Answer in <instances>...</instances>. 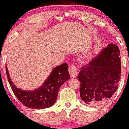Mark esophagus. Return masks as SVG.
<instances>
[{"label": "esophagus", "mask_w": 129, "mask_h": 129, "mask_svg": "<svg viewBox=\"0 0 129 129\" xmlns=\"http://www.w3.org/2000/svg\"><path fill=\"white\" fill-rule=\"evenodd\" d=\"M69 72L70 75L72 78L75 77L77 75V68L75 66H71L69 68Z\"/></svg>", "instance_id": "1"}]
</instances>
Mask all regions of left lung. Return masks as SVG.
Masks as SVG:
<instances>
[{
    "instance_id": "left-lung-1",
    "label": "left lung",
    "mask_w": 129,
    "mask_h": 129,
    "mask_svg": "<svg viewBox=\"0 0 129 129\" xmlns=\"http://www.w3.org/2000/svg\"><path fill=\"white\" fill-rule=\"evenodd\" d=\"M120 50L117 45L109 44L99 55L81 67L80 96L85 104H103L116 92L121 75Z\"/></svg>"
}]
</instances>
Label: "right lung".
I'll return each instance as SVG.
<instances>
[{
    "mask_svg": "<svg viewBox=\"0 0 129 129\" xmlns=\"http://www.w3.org/2000/svg\"><path fill=\"white\" fill-rule=\"evenodd\" d=\"M6 68L8 81L14 95L22 104L30 109H45L54 105L57 100L59 88L71 78L68 71V64L64 63L55 67L39 89L25 91L14 85L10 78L7 67Z\"/></svg>",
    "mask_w": 129,
    "mask_h": 129,
    "instance_id": "right-lung-1",
    "label": "right lung"
}]
</instances>
